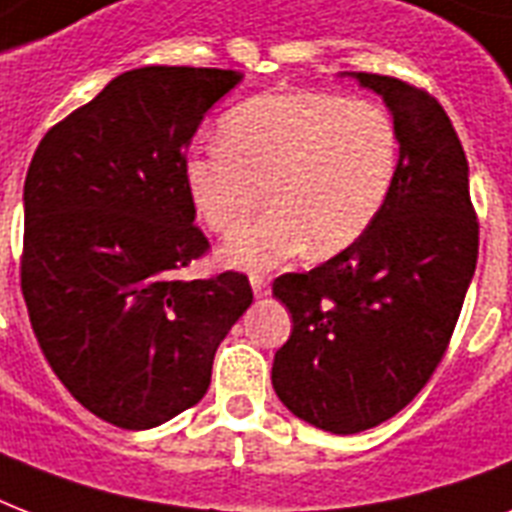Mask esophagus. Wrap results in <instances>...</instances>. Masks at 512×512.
<instances>
[{
    "mask_svg": "<svg viewBox=\"0 0 512 512\" xmlns=\"http://www.w3.org/2000/svg\"><path fill=\"white\" fill-rule=\"evenodd\" d=\"M249 281H252V292H255V297H268V292H271V281L265 279V276H257V273H252Z\"/></svg>",
    "mask_w": 512,
    "mask_h": 512,
    "instance_id": "34e87169",
    "label": "esophagus"
}]
</instances>
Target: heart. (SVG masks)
<instances>
[{
  "mask_svg": "<svg viewBox=\"0 0 512 512\" xmlns=\"http://www.w3.org/2000/svg\"><path fill=\"white\" fill-rule=\"evenodd\" d=\"M220 146L185 156L183 180L209 231L232 236L262 203L272 212L223 247V260L268 271L332 257L364 239L388 204L401 138L372 100L284 90L241 100L220 119Z\"/></svg>",
  "mask_w": 512,
  "mask_h": 512,
  "instance_id": "1",
  "label": "heart"
}]
</instances>
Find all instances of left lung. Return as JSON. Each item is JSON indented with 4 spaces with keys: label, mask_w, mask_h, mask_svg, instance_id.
I'll return each mask as SVG.
<instances>
[{
    "label": "left lung",
    "mask_w": 512,
    "mask_h": 512,
    "mask_svg": "<svg viewBox=\"0 0 512 512\" xmlns=\"http://www.w3.org/2000/svg\"><path fill=\"white\" fill-rule=\"evenodd\" d=\"M348 76L393 114L396 185L364 239L313 271L273 281L292 313V335L273 358V390L295 417L337 436L390 420L428 385L478 260L468 159L441 103L393 76Z\"/></svg>",
    "instance_id": "8db88e82"
}]
</instances>
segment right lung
<instances>
[{"instance_id":"add662e5","label":"right lung","mask_w":512,"mask_h":512,"mask_svg":"<svg viewBox=\"0 0 512 512\" xmlns=\"http://www.w3.org/2000/svg\"><path fill=\"white\" fill-rule=\"evenodd\" d=\"M239 71H124L36 148L20 289L52 372L95 417L156 428L199 404L217 345L252 305L244 273L177 279L209 249L183 162Z\"/></svg>"}]
</instances>
